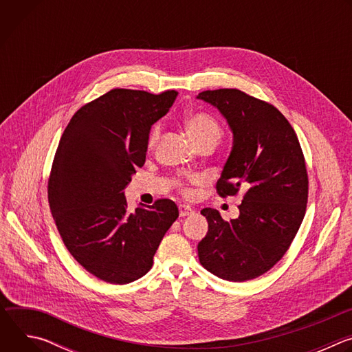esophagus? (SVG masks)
I'll return each instance as SVG.
<instances>
[{"label":"esophagus","instance_id":"obj_1","mask_svg":"<svg viewBox=\"0 0 352 352\" xmlns=\"http://www.w3.org/2000/svg\"><path fill=\"white\" fill-rule=\"evenodd\" d=\"M178 209H179V216H181V217L190 216V214L195 213V210H193L190 206H188V205H179Z\"/></svg>","mask_w":352,"mask_h":352}]
</instances>
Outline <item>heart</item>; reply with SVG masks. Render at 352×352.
I'll return each instance as SVG.
<instances>
[{
  "label": "heart",
  "mask_w": 352,
  "mask_h": 352,
  "mask_svg": "<svg viewBox=\"0 0 352 352\" xmlns=\"http://www.w3.org/2000/svg\"><path fill=\"white\" fill-rule=\"evenodd\" d=\"M186 132L190 136V139L196 143L206 138H220V125L219 122L206 113H193L185 120ZM159 135V126L153 128L152 136H150V142H155Z\"/></svg>",
  "instance_id": "b5f03b06"
}]
</instances>
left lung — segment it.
<instances>
[{
	"label": "left lung",
	"instance_id": "8db88e82",
	"mask_svg": "<svg viewBox=\"0 0 352 352\" xmlns=\"http://www.w3.org/2000/svg\"><path fill=\"white\" fill-rule=\"evenodd\" d=\"M216 107L232 132V148L217 181L221 196L248 186L239 216L224 221L210 208L202 213L206 236L197 243L202 266L227 281H246L269 272L287 252L304 220L308 174L298 138L272 104L238 89L199 93Z\"/></svg>",
	"mask_w": 352,
	"mask_h": 352
}]
</instances>
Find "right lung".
I'll use <instances>...</instances> for the list:
<instances>
[{"instance_id":"1","label":"right lung","mask_w":352,"mask_h":352,"mask_svg":"<svg viewBox=\"0 0 352 352\" xmlns=\"http://www.w3.org/2000/svg\"><path fill=\"white\" fill-rule=\"evenodd\" d=\"M113 89L79 109L65 128L48 179V204L79 265L97 278L128 284L144 276L178 217L170 199L128 212L124 189L146 160L152 125L177 98Z\"/></svg>"}]
</instances>
